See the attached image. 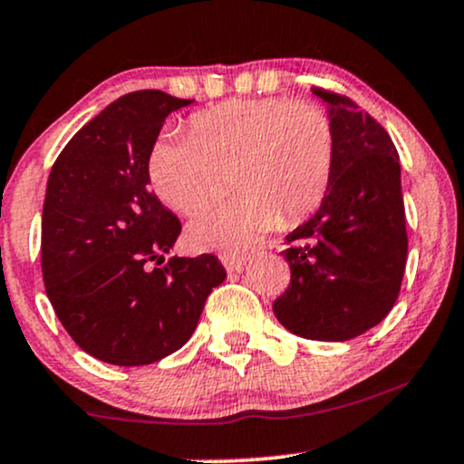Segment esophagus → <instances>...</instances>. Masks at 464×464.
<instances>
[{
    "label": "esophagus",
    "instance_id": "34e87169",
    "mask_svg": "<svg viewBox=\"0 0 464 464\" xmlns=\"http://www.w3.org/2000/svg\"><path fill=\"white\" fill-rule=\"evenodd\" d=\"M221 263L230 274H238L247 263V258H243V256H221Z\"/></svg>",
    "mask_w": 464,
    "mask_h": 464
}]
</instances>
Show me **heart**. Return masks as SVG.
<instances>
[{"label": "heart", "instance_id": "1", "mask_svg": "<svg viewBox=\"0 0 464 464\" xmlns=\"http://www.w3.org/2000/svg\"><path fill=\"white\" fill-rule=\"evenodd\" d=\"M336 128L319 103L285 97L227 102L190 119V134H162L151 147L158 198L193 215L230 182L237 198L212 206L188 226L204 252L241 254L271 227L314 212L332 182Z\"/></svg>", "mask_w": 464, "mask_h": 464}]
</instances>
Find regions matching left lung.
<instances>
[{
    "mask_svg": "<svg viewBox=\"0 0 464 464\" xmlns=\"http://www.w3.org/2000/svg\"><path fill=\"white\" fill-rule=\"evenodd\" d=\"M336 128L332 182L313 219L286 237L291 285L277 321L313 341H350L378 325L400 295L408 234L400 156L350 97L313 89Z\"/></svg>",
    "mask_w": 464,
    "mask_h": 464,
    "instance_id": "8db88e82",
    "label": "left lung"
}]
</instances>
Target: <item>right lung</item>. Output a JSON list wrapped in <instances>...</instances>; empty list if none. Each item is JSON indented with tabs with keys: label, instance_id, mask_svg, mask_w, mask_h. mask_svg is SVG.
Returning a JSON list of instances; mask_svg holds the SVG:
<instances>
[{
	"label": "right lung",
	"instance_id": "add662e5",
	"mask_svg": "<svg viewBox=\"0 0 464 464\" xmlns=\"http://www.w3.org/2000/svg\"><path fill=\"white\" fill-rule=\"evenodd\" d=\"M188 103L128 92L64 145L49 173L43 282L71 339L102 362L139 367L178 352L226 280L212 254L161 264L182 223L147 188L150 154L165 119Z\"/></svg>",
	"mask_w": 464,
	"mask_h": 464
}]
</instances>
